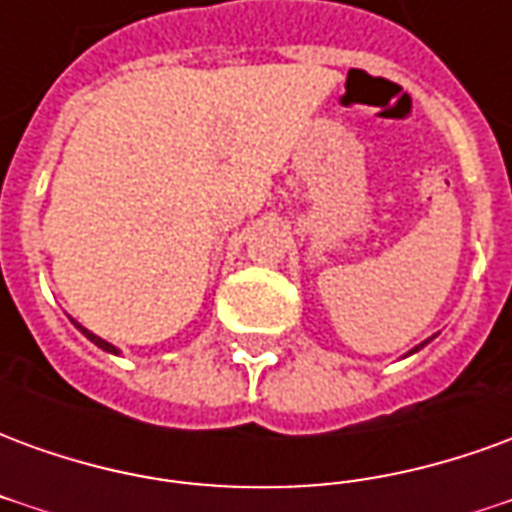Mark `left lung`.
Returning a JSON list of instances; mask_svg holds the SVG:
<instances>
[{
	"label": "left lung",
	"mask_w": 512,
	"mask_h": 512,
	"mask_svg": "<svg viewBox=\"0 0 512 512\" xmlns=\"http://www.w3.org/2000/svg\"><path fill=\"white\" fill-rule=\"evenodd\" d=\"M430 340H433V337H430ZM430 340H425V343H422V345H417V348H414V351H419V348H425V345H428ZM414 351H411V354H414Z\"/></svg>",
	"instance_id": "obj_1"
}]
</instances>
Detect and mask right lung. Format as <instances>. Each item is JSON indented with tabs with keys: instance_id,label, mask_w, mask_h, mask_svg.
I'll use <instances>...</instances> for the list:
<instances>
[{
	"instance_id": "right-lung-1",
	"label": "right lung",
	"mask_w": 512,
	"mask_h": 512,
	"mask_svg": "<svg viewBox=\"0 0 512 512\" xmlns=\"http://www.w3.org/2000/svg\"><path fill=\"white\" fill-rule=\"evenodd\" d=\"M71 321H73V318H71ZM73 326H76V329H79V332H82L84 337H87V340H90V343H95V345H98V348H104L106 354H120V351H117L115 345H112V343H106V340H101V337H98V334L90 332V329H84V326H79V323H76V321H73Z\"/></svg>"
}]
</instances>
